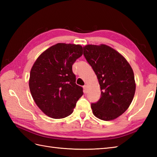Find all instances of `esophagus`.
<instances>
[{
    "mask_svg": "<svg viewBox=\"0 0 157 157\" xmlns=\"http://www.w3.org/2000/svg\"><path fill=\"white\" fill-rule=\"evenodd\" d=\"M83 88H84V93H86H86L88 92V86L85 85V86H84V87H83Z\"/></svg>",
    "mask_w": 157,
    "mask_h": 157,
    "instance_id": "obj_1",
    "label": "esophagus"
}]
</instances>
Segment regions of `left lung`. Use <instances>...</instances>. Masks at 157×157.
I'll use <instances>...</instances> for the list:
<instances>
[{"mask_svg":"<svg viewBox=\"0 0 157 157\" xmlns=\"http://www.w3.org/2000/svg\"><path fill=\"white\" fill-rule=\"evenodd\" d=\"M83 48L101 86V98L91 104L93 114L104 121L117 118L128 109L135 94L131 66L120 53L105 44H88Z\"/></svg>","mask_w":157,"mask_h":157,"instance_id":"8db88e82","label":"left lung"}]
</instances>
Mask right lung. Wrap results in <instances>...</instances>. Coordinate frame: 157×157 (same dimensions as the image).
Masks as SVG:
<instances>
[{
  "mask_svg": "<svg viewBox=\"0 0 157 157\" xmlns=\"http://www.w3.org/2000/svg\"><path fill=\"white\" fill-rule=\"evenodd\" d=\"M83 54L80 45L58 43L39 56L33 65L29 86L36 104L45 115L61 119L71 115L83 95L75 84L72 65Z\"/></svg>",
  "mask_w": 157,
  "mask_h": 157,
  "instance_id": "obj_1",
  "label": "right lung"
}]
</instances>
